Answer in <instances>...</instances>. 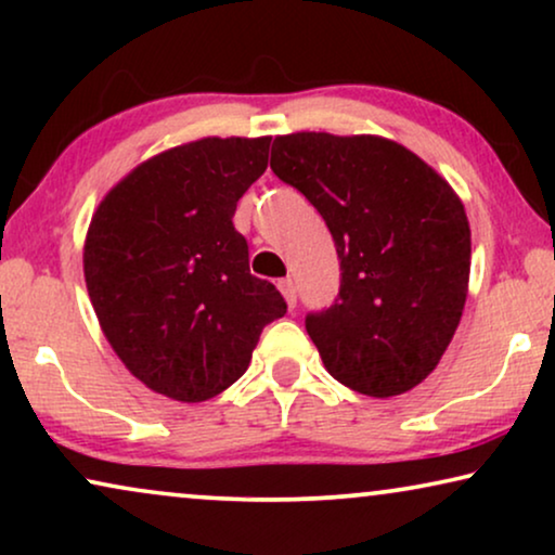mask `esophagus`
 <instances>
[{"instance_id":"obj_1","label":"esophagus","mask_w":555,"mask_h":555,"mask_svg":"<svg viewBox=\"0 0 555 555\" xmlns=\"http://www.w3.org/2000/svg\"><path fill=\"white\" fill-rule=\"evenodd\" d=\"M278 287H280V293L285 295V300H287V308H295V302H298V295H295V283L291 278H283L278 283Z\"/></svg>"}]
</instances>
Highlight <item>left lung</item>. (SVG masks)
Wrapping results in <instances>:
<instances>
[{
	"instance_id": "8db88e82",
	"label": "left lung",
	"mask_w": 555,
	"mask_h": 555,
	"mask_svg": "<svg viewBox=\"0 0 555 555\" xmlns=\"http://www.w3.org/2000/svg\"><path fill=\"white\" fill-rule=\"evenodd\" d=\"M270 169L321 211L336 242L338 298L306 315L328 374L376 399L414 389L465 308L473 249L460 196L378 135H280Z\"/></svg>"
}]
</instances>
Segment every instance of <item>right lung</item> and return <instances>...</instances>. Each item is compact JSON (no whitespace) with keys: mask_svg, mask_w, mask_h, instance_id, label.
<instances>
[{"mask_svg":"<svg viewBox=\"0 0 555 555\" xmlns=\"http://www.w3.org/2000/svg\"><path fill=\"white\" fill-rule=\"evenodd\" d=\"M270 139H202L113 186L88 227L86 285L131 374L164 397L207 401L245 374L260 333L287 313L249 275L240 196L268 169Z\"/></svg>","mask_w":555,"mask_h":555,"instance_id":"right-lung-1","label":"right lung"}]
</instances>
